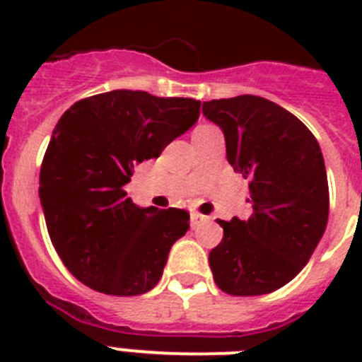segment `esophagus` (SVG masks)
I'll return each mask as SVG.
<instances>
[{
    "mask_svg": "<svg viewBox=\"0 0 362 362\" xmlns=\"http://www.w3.org/2000/svg\"><path fill=\"white\" fill-rule=\"evenodd\" d=\"M206 220H209L206 216L199 214V212H192V227L201 226V223H203V221H206Z\"/></svg>",
    "mask_w": 362,
    "mask_h": 362,
    "instance_id": "1",
    "label": "esophagus"
}]
</instances>
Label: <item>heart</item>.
<instances>
[{
	"mask_svg": "<svg viewBox=\"0 0 362 362\" xmlns=\"http://www.w3.org/2000/svg\"><path fill=\"white\" fill-rule=\"evenodd\" d=\"M209 127H210V125H201V127H199V129H197V131H203V129H209ZM197 131H195V133H197Z\"/></svg>",
	"mask_w": 362,
	"mask_h": 362,
	"instance_id": "obj_1",
	"label": "heart"
}]
</instances>
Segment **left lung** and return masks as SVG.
Masks as SVG:
<instances>
[{
  "label": "left lung",
  "mask_w": 362,
  "mask_h": 362,
  "mask_svg": "<svg viewBox=\"0 0 362 362\" xmlns=\"http://www.w3.org/2000/svg\"><path fill=\"white\" fill-rule=\"evenodd\" d=\"M203 115L226 135L227 161L247 178L253 214L218 220L223 238L210 252L214 281L233 297L280 289L303 270L329 220V182L312 131L257 95L204 101Z\"/></svg>",
  "instance_id": "obj_1"
}]
</instances>
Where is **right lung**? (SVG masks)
Masks as SVG:
<instances>
[{
	"label": "right lung",
	"mask_w": 362,
	"mask_h": 362,
	"mask_svg": "<svg viewBox=\"0 0 362 362\" xmlns=\"http://www.w3.org/2000/svg\"><path fill=\"white\" fill-rule=\"evenodd\" d=\"M201 101L148 92L98 93L76 101L52 131L39 199L59 259L95 291L133 297L163 274L170 246L189 229L180 209H141L124 186L144 159L186 133Z\"/></svg>",
	"instance_id": "right-lung-1"
}]
</instances>
